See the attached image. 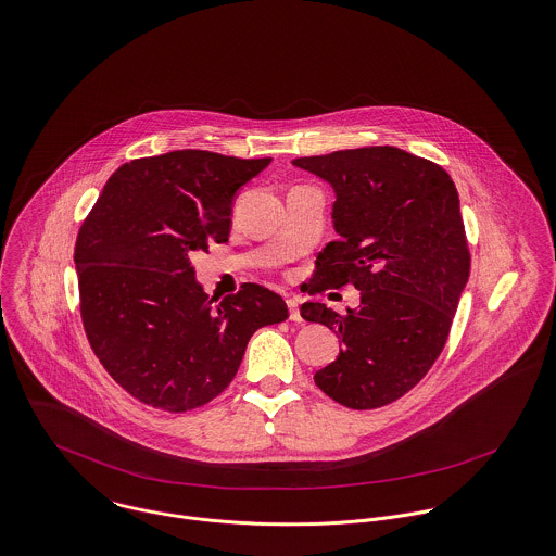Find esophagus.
<instances>
[{
    "label": "esophagus",
    "mask_w": 556,
    "mask_h": 556,
    "mask_svg": "<svg viewBox=\"0 0 556 556\" xmlns=\"http://www.w3.org/2000/svg\"><path fill=\"white\" fill-rule=\"evenodd\" d=\"M301 303L299 299H288V309H290V320L294 323H303V316H301Z\"/></svg>",
    "instance_id": "1"
}]
</instances>
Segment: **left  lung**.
<instances>
[{"label":"left lung","mask_w":556,"mask_h":556,"mask_svg":"<svg viewBox=\"0 0 556 556\" xmlns=\"http://www.w3.org/2000/svg\"><path fill=\"white\" fill-rule=\"evenodd\" d=\"M292 165L333 187L339 238L318 253L307 292L352 283L358 307L339 316L305 303L309 323L341 339L339 356L316 371L334 402L369 410L408 393L444 348L470 255L459 198L441 165L393 146L339 150Z\"/></svg>","instance_id":"obj_1"}]
</instances>
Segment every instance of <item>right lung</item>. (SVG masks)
I'll return each instance as SVG.
<instances>
[{
	"instance_id": "obj_1",
	"label": "right lung",
	"mask_w": 556,
	"mask_h": 556,
	"mask_svg": "<svg viewBox=\"0 0 556 556\" xmlns=\"http://www.w3.org/2000/svg\"><path fill=\"white\" fill-rule=\"evenodd\" d=\"M270 159L174 150L113 172L81 225L75 264L90 345L135 400L185 413L233 380L251 334L288 318L286 301L244 283L223 301L191 255L225 242L238 191Z\"/></svg>"
}]
</instances>
